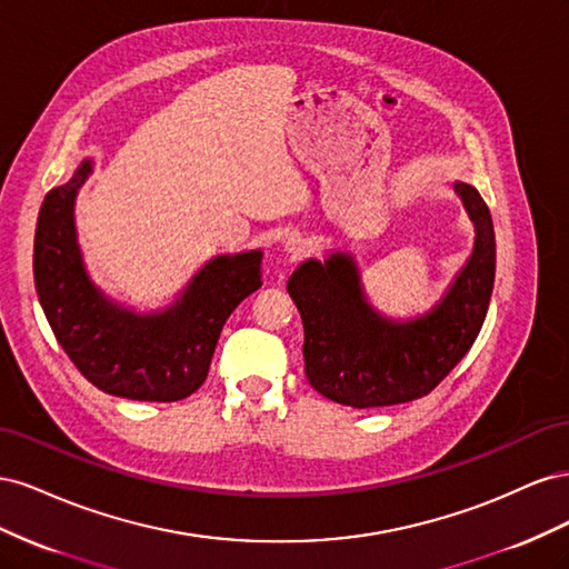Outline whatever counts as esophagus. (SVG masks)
I'll return each mask as SVG.
<instances>
[{"label":"esophagus","mask_w":569,"mask_h":569,"mask_svg":"<svg viewBox=\"0 0 569 569\" xmlns=\"http://www.w3.org/2000/svg\"><path fill=\"white\" fill-rule=\"evenodd\" d=\"M282 249L291 256V258H301L308 251V239L299 232H289L282 239Z\"/></svg>","instance_id":"obj_1"}]
</instances>
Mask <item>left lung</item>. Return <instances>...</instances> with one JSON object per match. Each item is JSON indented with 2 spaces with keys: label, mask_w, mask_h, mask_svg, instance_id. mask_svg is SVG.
I'll return each mask as SVG.
<instances>
[{
  "label": "left lung",
  "mask_w": 569,
  "mask_h": 569,
  "mask_svg": "<svg viewBox=\"0 0 569 569\" xmlns=\"http://www.w3.org/2000/svg\"><path fill=\"white\" fill-rule=\"evenodd\" d=\"M475 222V249L449 295L412 322L377 316L347 253L306 261L287 291L303 320L306 377L327 399L353 408L416 401L432 391L470 351L485 325L496 274V237L489 206L472 184L456 182Z\"/></svg>",
  "instance_id": "left-lung-1"
}]
</instances>
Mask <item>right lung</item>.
Segmentation results:
<instances>
[{"label": "right lung", "instance_id": "right-lung-1", "mask_svg": "<svg viewBox=\"0 0 569 569\" xmlns=\"http://www.w3.org/2000/svg\"><path fill=\"white\" fill-rule=\"evenodd\" d=\"M90 173L49 189L36 230L32 272L57 341L88 382L132 401H180L209 375L222 325L261 287V251L218 256L157 316L111 303L90 282L76 242L73 201Z\"/></svg>", "mask_w": 569, "mask_h": 569}]
</instances>
